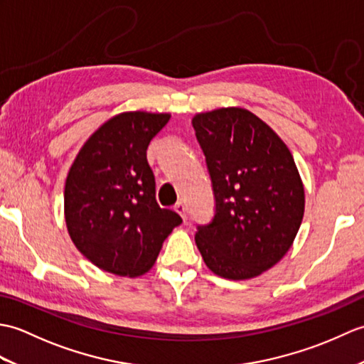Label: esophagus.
Returning a JSON list of instances; mask_svg holds the SVG:
<instances>
[{
  "label": "esophagus",
  "instance_id": "34e87169",
  "mask_svg": "<svg viewBox=\"0 0 364 364\" xmlns=\"http://www.w3.org/2000/svg\"><path fill=\"white\" fill-rule=\"evenodd\" d=\"M175 211L181 215V219L186 222V219H188V213H186V206H184V203H176L175 205Z\"/></svg>",
  "mask_w": 364,
  "mask_h": 364
}]
</instances>
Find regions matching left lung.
I'll list each match as a JSON object with an SVG mask.
<instances>
[{
    "label": "left lung",
    "mask_w": 364,
    "mask_h": 364,
    "mask_svg": "<svg viewBox=\"0 0 364 364\" xmlns=\"http://www.w3.org/2000/svg\"><path fill=\"white\" fill-rule=\"evenodd\" d=\"M215 197L210 225L196 244L208 269L249 280L274 267L294 242L305 211V189L288 146L258 115L219 107L192 119Z\"/></svg>",
    "instance_id": "1"
}]
</instances>
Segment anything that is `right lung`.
Here are the masks:
<instances>
[{
    "instance_id": "1",
    "label": "right lung",
    "mask_w": 364,
    "mask_h": 364,
    "mask_svg": "<svg viewBox=\"0 0 364 364\" xmlns=\"http://www.w3.org/2000/svg\"><path fill=\"white\" fill-rule=\"evenodd\" d=\"M168 112L129 111L114 115L92 134L68 170L64 215L75 247L92 264L119 277L153 267L162 242L181 223L154 197L146 161L151 139Z\"/></svg>"
}]
</instances>
